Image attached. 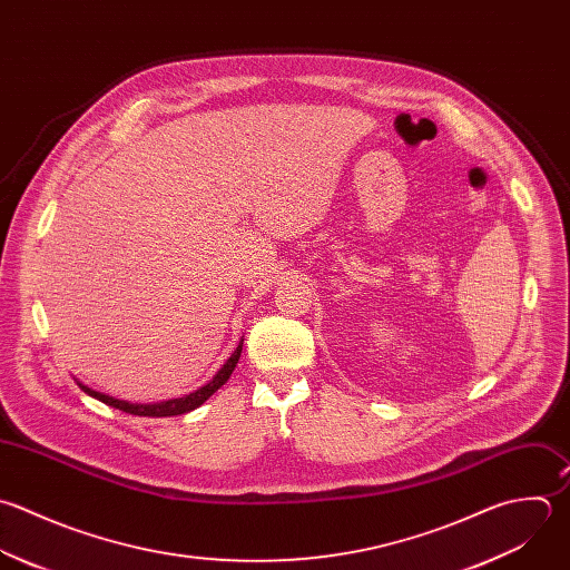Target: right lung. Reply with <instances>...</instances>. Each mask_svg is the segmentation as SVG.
Here are the masks:
<instances>
[{
	"mask_svg": "<svg viewBox=\"0 0 570 570\" xmlns=\"http://www.w3.org/2000/svg\"><path fill=\"white\" fill-rule=\"evenodd\" d=\"M242 344H244V340L239 342V346L235 348V353L228 357V362L219 368V373H217L206 386L197 389L195 393H190V395H186V397H177V400H168V402H159V404H128V402H119V400H112V397H108V395H101V393H97V391H92V389H88V386H81V384H79V386H81L83 393L92 395L95 400H99V402H104V404H108V406H112V409H119V411H124V413H130V415H144V417L184 415V413H188V411L202 406L219 386H224V384L228 382L230 373L235 371V366H237V362H239Z\"/></svg>",
	"mask_w": 570,
	"mask_h": 570,
	"instance_id": "obj_1",
	"label": "right lung"
}]
</instances>
